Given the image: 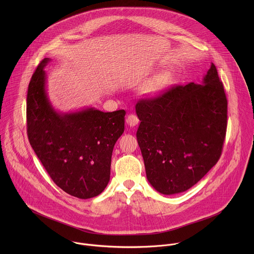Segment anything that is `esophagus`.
<instances>
[{
  "instance_id": "obj_1",
  "label": "esophagus",
  "mask_w": 254,
  "mask_h": 254,
  "mask_svg": "<svg viewBox=\"0 0 254 254\" xmlns=\"http://www.w3.org/2000/svg\"><path fill=\"white\" fill-rule=\"evenodd\" d=\"M126 123L130 126V127H134L136 125H138L139 123V118L135 115V114H129L126 118Z\"/></svg>"
}]
</instances>
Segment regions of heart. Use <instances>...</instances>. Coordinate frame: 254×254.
<instances>
[{
  "label": "heart",
  "instance_id": "b5f03b06",
  "mask_svg": "<svg viewBox=\"0 0 254 254\" xmlns=\"http://www.w3.org/2000/svg\"><path fill=\"white\" fill-rule=\"evenodd\" d=\"M168 74L167 73H160L152 77L149 81H147L144 86V93L148 96H153L159 93L167 84L168 81Z\"/></svg>",
  "mask_w": 254,
  "mask_h": 254
}]
</instances>
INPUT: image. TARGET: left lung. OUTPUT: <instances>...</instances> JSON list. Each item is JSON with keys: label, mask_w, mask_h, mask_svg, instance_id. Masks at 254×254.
I'll return each mask as SVG.
<instances>
[{"label": "left lung", "mask_w": 254, "mask_h": 254, "mask_svg": "<svg viewBox=\"0 0 254 254\" xmlns=\"http://www.w3.org/2000/svg\"><path fill=\"white\" fill-rule=\"evenodd\" d=\"M227 98L211 64L201 84L175 86L136 105L137 140L146 179L160 193H180L217 163L227 130Z\"/></svg>", "instance_id": "1"}]
</instances>
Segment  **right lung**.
Returning a JSON list of instances; mask_svg holds the SVG:
<instances>
[{"label":"right lung","instance_id":"right-lung-1","mask_svg":"<svg viewBox=\"0 0 254 254\" xmlns=\"http://www.w3.org/2000/svg\"><path fill=\"white\" fill-rule=\"evenodd\" d=\"M44 59L27 92V135L46 171L63 190L78 198L99 195L110 178L112 150L124 132L125 110L87 108L59 112L49 100Z\"/></svg>","mask_w":254,"mask_h":254}]
</instances>
